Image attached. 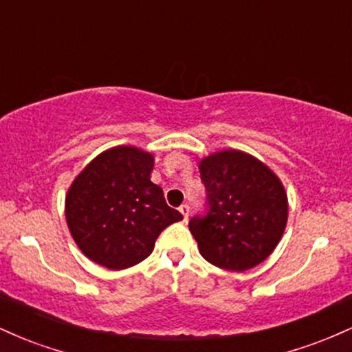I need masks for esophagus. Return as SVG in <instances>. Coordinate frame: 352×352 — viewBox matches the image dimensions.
<instances>
[{"mask_svg": "<svg viewBox=\"0 0 352 352\" xmlns=\"http://www.w3.org/2000/svg\"><path fill=\"white\" fill-rule=\"evenodd\" d=\"M179 210H180L182 215H184V220H187V218H188V213H190V207H188V205H187V204H184Z\"/></svg>", "mask_w": 352, "mask_h": 352, "instance_id": "34e87169", "label": "esophagus"}]
</instances>
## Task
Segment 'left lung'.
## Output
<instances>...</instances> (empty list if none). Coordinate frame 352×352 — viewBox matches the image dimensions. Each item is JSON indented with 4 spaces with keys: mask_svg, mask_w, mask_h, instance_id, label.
<instances>
[{
    "mask_svg": "<svg viewBox=\"0 0 352 352\" xmlns=\"http://www.w3.org/2000/svg\"><path fill=\"white\" fill-rule=\"evenodd\" d=\"M208 192L207 217L188 228L208 263L246 272L263 263L288 221V195L280 177L252 153L223 148L199 164Z\"/></svg>",
    "mask_w": 352,
    "mask_h": 352,
    "instance_id": "8db88e82",
    "label": "left lung"
}]
</instances>
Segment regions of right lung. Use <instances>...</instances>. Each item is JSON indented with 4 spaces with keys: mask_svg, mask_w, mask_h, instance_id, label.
<instances>
[{
    "mask_svg": "<svg viewBox=\"0 0 352 352\" xmlns=\"http://www.w3.org/2000/svg\"><path fill=\"white\" fill-rule=\"evenodd\" d=\"M153 155L135 145L100 152L72 180L64 213L72 240L104 268H131L153 252L155 240L182 213L151 180Z\"/></svg>",
    "mask_w": 352,
    "mask_h": 352,
    "instance_id": "obj_1",
    "label": "right lung"
}]
</instances>
